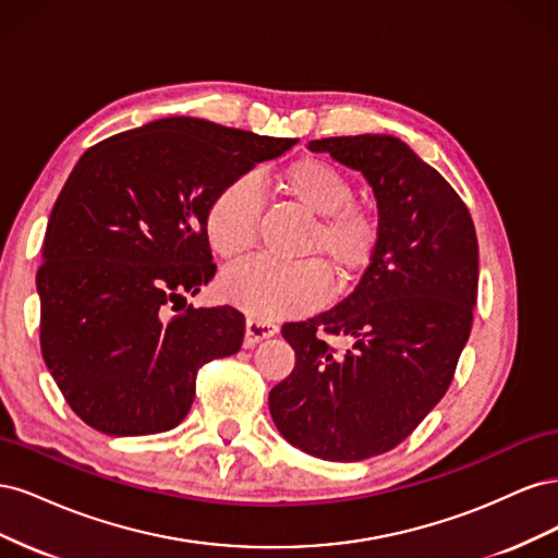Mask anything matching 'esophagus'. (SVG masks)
I'll return each mask as SVG.
<instances>
[{"label": "esophagus", "mask_w": 558, "mask_h": 558, "mask_svg": "<svg viewBox=\"0 0 558 558\" xmlns=\"http://www.w3.org/2000/svg\"><path fill=\"white\" fill-rule=\"evenodd\" d=\"M277 326L267 324V320H256V318H246V335H244V347H256L260 340H267V337L277 335Z\"/></svg>", "instance_id": "obj_1"}]
</instances>
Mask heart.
<instances>
[{"instance_id": "obj_1", "label": "heart", "mask_w": 558, "mask_h": 558, "mask_svg": "<svg viewBox=\"0 0 558 558\" xmlns=\"http://www.w3.org/2000/svg\"><path fill=\"white\" fill-rule=\"evenodd\" d=\"M275 189L314 216L293 265L251 260L228 269L218 291L230 305L256 320H275L316 310L326 300V272L349 286L375 263L384 223L377 207L353 197L351 179L326 158L305 156L275 177ZM260 195L248 179H234L218 191L205 214L207 240L218 258L240 260L256 246Z\"/></svg>"}]
</instances>
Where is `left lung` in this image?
I'll return each mask as SVG.
<instances>
[{
	"instance_id": "8db88e82",
	"label": "left lung",
	"mask_w": 558,
	"mask_h": 558,
	"mask_svg": "<svg viewBox=\"0 0 558 558\" xmlns=\"http://www.w3.org/2000/svg\"><path fill=\"white\" fill-rule=\"evenodd\" d=\"M310 148L363 172L384 234L340 305L281 326L295 367L269 391V414L316 459L365 461L410 437L447 393L477 302V232L461 195L404 142L356 134Z\"/></svg>"
}]
</instances>
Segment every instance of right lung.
<instances>
[{
	"label": "right lung",
	"instance_id": "add662e5",
	"mask_svg": "<svg viewBox=\"0 0 558 558\" xmlns=\"http://www.w3.org/2000/svg\"><path fill=\"white\" fill-rule=\"evenodd\" d=\"M295 142L162 118L81 156L48 218L37 291L41 356L90 428L179 426L197 369L240 351L244 316L234 307L170 312L216 275L211 197Z\"/></svg>",
	"mask_w": 558,
	"mask_h": 558
}]
</instances>
